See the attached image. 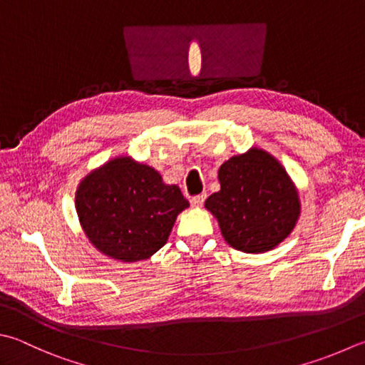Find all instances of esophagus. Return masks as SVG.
Wrapping results in <instances>:
<instances>
[{
  "mask_svg": "<svg viewBox=\"0 0 365 365\" xmlns=\"http://www.w3.org/2000/svg\"><path fill=\"white\" fill-rule=\"evenodd\" d=\"M205 198H206V195H205V194H200V195L192 197V198H190V205H192V206H195V208H198V206H202V205H203Z\"/></svg>",
  "mask_w": 365,
  "mask_h": 365,
  "instance_id": "34e87169",
  "label": "esophagus"
}]
</instances>
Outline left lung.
Here are the masks:
<instances>
[{
	"mask_svg": "<svg viewBox=\"0 0 365 365\" xmlns=\"http://www.w3.org/2000/svg\"><path fill=\"white\" fill-rule=\"evenodd\" d=\"M221 190L205 202L227 243L260 254L291 235L300 216V198L286 168L259 148L233 155L219 168Z\"/></svg>",
	"mask_w": 365,
	"mask_h": 365,
	"instance_id": "1",
	"label": "left lung"
}]
</instances>
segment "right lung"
<instances>
[{"instance_id":"add662e5","label":"right lung","mask_w":365,"mask_h":365,"mask_svg":"<svg viewBox=\"0 0 365 365\" xmlns=\"http://www.w3.org/2000/svg\"><path fill=\"white\" fill-rule=\"evenodd\" d=\"M76 211L86 237L105 256L138 262L167 243L189 202L159 171L120 155L91 171L76 190Z\"/></svg>"}]
</instances>
